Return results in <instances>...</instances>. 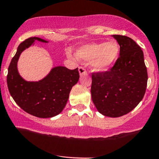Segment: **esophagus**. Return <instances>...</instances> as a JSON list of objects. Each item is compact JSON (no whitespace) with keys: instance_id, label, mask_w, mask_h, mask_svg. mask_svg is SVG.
<instances>
[{"instance_id":"esophagus-1","label":"esophagus","mask_w":159,"mask_h":159,"mask_svg":"<svg viewBox=\"0 0 159 159\" xmlns=\"http://www.w3.org/2000/svg\"><path fill=\"white\" fill-rule=\"evenodd\" d=\"M78 71H79V74H80V75H81V76H82V75H84L87 74L86 69H85L84 67H82V66H80V67L78 68Z\"/></svg>"}]
</instances>
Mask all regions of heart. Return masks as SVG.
<instances>
[{
	"instance_id": "1",
	"label": "heart",
	"mask_w": 159,
	"mask_h": 159,
	"mask_svg": "<svg viewBox=\"0 0 159 159\" xmlns=\"http://www.w3.org/2000/svg\"><path fill=\"white\" fill-rule=\"evenodd\" d=\"M119 53L118 43L111 41L84 45L77 50L76 57L83 61L92 60V66L96 71H104L114 65Z\"/></svg>"
}]
</instances>
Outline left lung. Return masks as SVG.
Segmentation results:
<instances>
[{
	"mask_svg": "<svg viewBox=\"0 0 159 159\" xmlns=\"http://www.w3.org/2000/svg\"><path fill=\"white\" fill-rule=\"evenodd\" d=\"M120 57L109 70L92 73L91 97L103 116L117 118L128 114L142 100L147 85L143 52L133 39L114 34Z\"/></svg>",
	"mask_w": 159,
	"mask_h": 159,
	"instance_id": "1",
	"label": "left lung"
}]
</instances>
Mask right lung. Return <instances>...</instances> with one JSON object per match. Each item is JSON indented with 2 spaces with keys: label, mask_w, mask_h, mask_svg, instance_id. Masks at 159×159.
I'll return each mask as SVG.
<instances>
[{
  "label": "right lung",
  "mask_w": 159,
  "mask_h": 159,
  "mask_svg": "<svg viewBox=\"0 0 159 159\" xmlns=\"http://www.w3.org/2000/svg\"><path fill=\"white\" fill-rule=\"evenodd\" d=\"M35 40L48 42L40 38L32 37L19 45L8 68L7 87L10 95L21 109L38 118H51L63 110L71 88L78 83L79 72L78 68L71 70L57 66L41 81H25L19 74L17 62L21 53Z\"/></svg>",
  "instance_id": "1"
}]
</instances>
